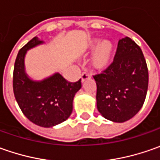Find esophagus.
Here are the masks:
<instances>
[{"label":"esophagus","mask_w":160,"mask_h":160,"mask_svg":"<svg viewBox=\"0 0 160 160\" xmlns=\"http://www.w3.org/2000/svg\"><path fill=\"white\" fill-rule=\"evenodd\" d=\"M88 79H91V75L87 74V73H83V74L81 75V82H82V83L85 82V81L88 80Z\"/></svg>","instance_id":"34e87169"}]
</instances>
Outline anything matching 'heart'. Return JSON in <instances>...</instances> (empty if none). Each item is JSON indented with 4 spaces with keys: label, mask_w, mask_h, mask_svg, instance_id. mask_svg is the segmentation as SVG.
Returning <instances> with one entry per match:
<instances>
[{
    "label": "heart",
    "mask_w": 160,
    "mask_h": 160,
    "mask_svg": "<svg viewBox=\"0 0 160 160\" xmlns=\"http://www.w3.org/2000/svg\"><path fill=\"white\" fill-rule=\"evenodd\" d=\"M83 52L85 53L93 52L92 55V68L98 71H104L109 67L112 61L114 45L109 40H102L94 37L87 41Z\"/></svg>",
    "instance_id": "obj_1"
}]
</instances>
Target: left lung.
Here are the masks:
<instances>
[{"instance_id": "1", "label": "left lung", "mask_w": 160, "mask_h": 160, "mask_svg": "<svg viewBox=\"0 0 160 160\" xmlns=\"http://www.w3.org/2000/svg\"><path fill=\"white\" fill-rule=\"evenodd\" d=\"M97 108L103 118L116 123L131 119L144 103L149 73L141 48L129 37L118 41L113 62L93 77Z\"/></svg>"}]
</instances>
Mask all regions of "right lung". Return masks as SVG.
Listing matches in <instances>:
<instances>
[{
	"instance_id": "add662e5",
	"label": "right lung",
	"mask_w": 160,
	"mask_h": 160,
	"mask_svg": "<svg viewBox=\"0 0 160 160\" xmlns=\"http://www.w3.org/2000/svg\"><path fill=\"white\" fill-rule=\"evenodd\" d=\"M44 43L37 36L29 41L18 53L13 72V91L23 114L37 126L53 127L69 118L73 101L81 89V79L69 83L59 73L42 80H34L26 72L28 51Z\"/></svg>"
}]
</instances>
